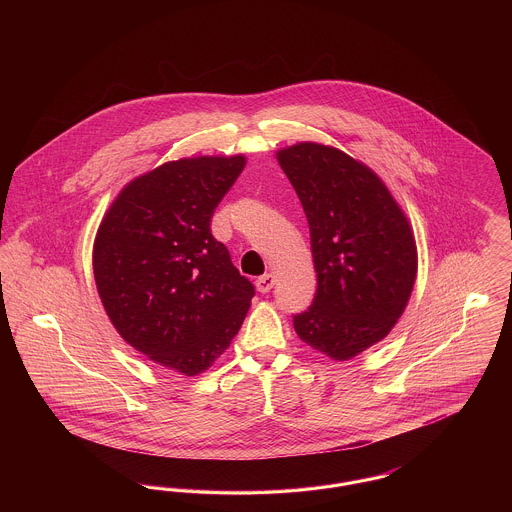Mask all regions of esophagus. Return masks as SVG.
Here are the masks:
<instances>
[{
	"mask_svg": "<svg viewBox=\"0 0 512 512\" xmlns=\"http://www.w3.org/2000/svg\"><path fill=\"white\" fill-rule=\"evenodd\" d=\"M274 282H276L274 274H263L261 278H257V290L261 293H268L272 290Z\"/></svg>",
	"mask_w": 512,
	"mask_h": 512,
	"instance_id": "1",
	"label": "esophagus"
}]
</instances>
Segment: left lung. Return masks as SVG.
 <instances>
[{"label": "left lung", "instance_id": "left-lung-1", "mask_svg": "<svg viewBox=\"0 0 512 512\" xmlns=\"http://www.w3.org/2000/svg\"><path fill=\"white\" fill-rule=\"evenodd\" d=\"M311 232L313 305L293 317L299 340L349 361L384 340L413 293V228L382 178L338 147L299 142L276 151Z\"/></svg>", "mask_w": 512, "mask_h": 512}]
</instances>
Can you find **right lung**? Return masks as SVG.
I'll return each instance as SVG.
<instances>
[{"label": "right lung", "instance_id": "right-lung-1", "mask_svg": "<svg viewBox=\"0 0 512 512\" xmlns=\"http://www.w3.org/2000/svg\"><path fill=\"white\" fill-rule=\"evenodd\" d=\"M244 155L163 163L128 182L99 224L94 276L122 340L155 365L205 372L230 347L255 295L211 234Z\"/></svg>", "mask_w": 512, "mask_h": 512}]
</instances>
